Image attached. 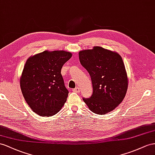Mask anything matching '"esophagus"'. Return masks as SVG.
<instances>
[{
	"mask_svg": "<svg viewBox=\"0 0 155 155\" xmlns=\"http://www.w3.org/2000/svg\"><path fill=\"white\" fill-rule=\"evenodd\" d=\"M73 92H76V93H78L80 92V88H78V87H77V88H75L74 89H73Z\"/></svg>",
	"mask_w": 155,
	"mask_h": 155,
	"instance_id": "1",
	"label": "esophagus"
}]
</instances>
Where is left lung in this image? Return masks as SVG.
<instances>
[{"instance_id":"1","label":"left lung","mask_w":155,"mask_h":155,"mask_svg":"<svg viewBox=\"0 0 155 155\" xmlns=\"http://www.w3.org/2000/svg\"><path fill=\"white\" fill-rule=\"evenodd\" d=\"M78 55L93 87L92 96L83 101L94 113H109L124 100L128 89V77L121 56L100 46L80 51Z\"/></svg>"}]
</instances>
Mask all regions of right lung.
Instances as JSON below:
<instances>
[{"label": "right lung", "instance_id": "obj_1", "mask_svg": "<svg viewBox=\"0 0 155 155\" xmlns=\"http://www.w3.org/2000/svg\"><path fill=\"white\" fill-rule=\"evenodd\" d=\"M72 54L64 50L44 51L27 59L20 78V87L27 104L41 117L53 116L67 101L69 91L61 70Z\"/></svg>", "mask_w": 155, "mask_h": 155}]
</instances>
